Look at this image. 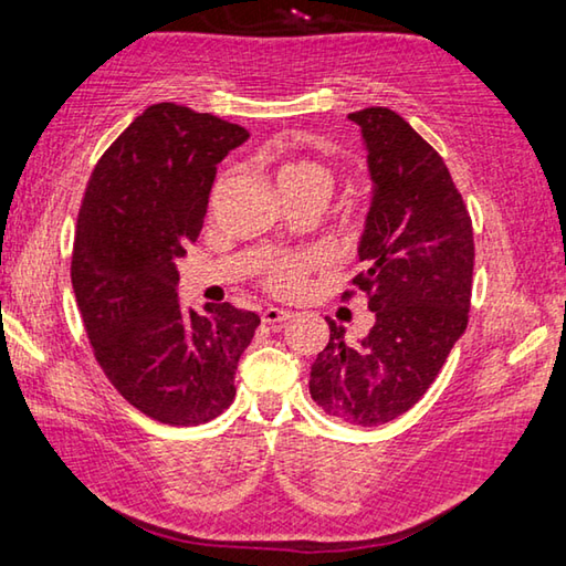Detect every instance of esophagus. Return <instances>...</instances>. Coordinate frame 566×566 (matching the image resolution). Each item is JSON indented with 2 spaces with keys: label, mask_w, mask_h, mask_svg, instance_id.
Returning <instances> with one entry per match:
<instances>
[{
  "label": "esophagus",
  "mask_w": 566,
  "mask_h": 566,
  "mask_svg": "<svg viewBox=\"0 0 566 566\" xmlns=\"http://www.w3.org/2000/svg\"><path fill=\"white\" fill-rule=\"evenodd\" d=\"M291 316H293L291 311H285V308H275V305H268V308L263 311V323H268V326H275V323L289 321Z\"/></svg>",
  "instance_id": "1"
}]
</instances>
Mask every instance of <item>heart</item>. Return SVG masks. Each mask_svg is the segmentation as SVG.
Wrapping results in <instances>:
<instances>
[{
	"mask_svg": "<svg viewBox=\"0 0 566 566\" xmlns=\"http://www.w3.org/2000/svg\"><path fill=\"white\" fill-rule=\"evenodd\" d=\"M289 182H318L323 188L331 190V172L326 165L318 160H293L283 165L281 170V185ZM316 263L311 253H281L268 261L263 271V285L275 295H295L305 283V275Z\"/></svg>",
	"mask_w": 566,
	"mask_h": 566,
	"instance_id": "1",
	"label": "heart"
}]
</instances>
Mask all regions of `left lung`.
Instances as JSON below:
<instances>
[{"instance_id": "1", "label": "left lung", "mask_w": 566, "mask_h": 566, "mask_svg": "<svg viewBox=\"0 0 566 566\" xmlns=\"http://www.w3.org/2000/svg\"><path fill=\"white\" fill-rule=\"evenodd\" d=\"M348 119L364 133L374 200L358 245L366 268L344 298L364 293L376 323L350 344L326 318L308 386L333 419L381 426L421 401L467 331L474 230L447 163L401 115L366 107Z\"/></svg>"}]
</instances>
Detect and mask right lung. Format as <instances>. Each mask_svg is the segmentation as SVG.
<instances>
[{
    "instance_id": "right-lung-1",
    "label": "right lung",
    "mask_w": 566,
    "mask_h": 566,
    "mask_svg": "<svg viewBox=\"0 0 566 566\" xmlns=\"http://www.w3.org/2000/svg\"><path fill=\"white\" fill-rule=\"evenodd\" d=\"M248 129L160 102L99 157L82 196L72 289L97 364L125 401L170 426L216 419L261 318L230 303L182 311L178 268L202 230L218 163Z\"/></svg>"
}]
</instances>
